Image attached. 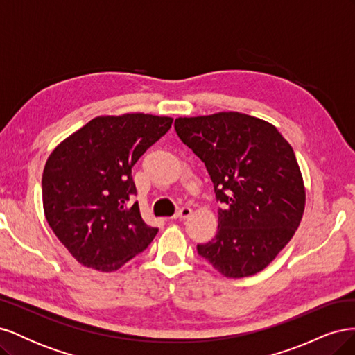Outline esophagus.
<instances>
[{
	"instance_id": "esophagus-1",
	"label": "esophagus",
	"mask_w": 355,
	"mask_h": 355,
	"mask_svg": "<svg viewBox=\"0 0 355 355\" xmlns=\"http://www.w3.org/2000/svg\"><path fill=\"white\" fill-rule=\"evenodd\" d=\"M191 213H192V210H191L189 207H182V209L175 214L173 219L184 220V219H187V218H189V216H191Z\"/></svg>"
}]
</instances>
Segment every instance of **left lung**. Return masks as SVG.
I'll list each match as a JSON object with an SVG mask.
<instances>
[{
	"label": "left lung",
	"instance_id": "left-lung-1",
	"mask_svg": "<svg viewBox=\"0 0 355 355\" xmlns=\"http://www.w3.org/2000/svg\"><path fill=\"white\" fill-rule=\"evenodd\" d=\"M175 130L206 166L219 225L197 252L230 278L270 265L293 237L305 209V188L292 146L277 128L240 112L176 118Z\"/></svg>",
	"mask_w": 355,
	"mask_h": 355
}]
</instances>
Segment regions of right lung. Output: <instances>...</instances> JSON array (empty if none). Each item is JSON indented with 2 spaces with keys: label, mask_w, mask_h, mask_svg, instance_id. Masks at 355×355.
<instances>
[{
  "label": "right lung",
  "mask_w": 355,
  "mask_h": 355,
  "mask_svg": "<svg viewBox=\"0 0 355 355\" xmlns=\"http://www.w3.org/2000/svg\"><path fill=\"white\" fill-rule=\"evenodd\" d=\"M171 123L149 114L96 116L50 154L42 171L44 214L81 265L116 271L154 240L158 228L132 202V167Z\"/></svg>",
  "instance_id": "obj_1"
}]
</instances>
